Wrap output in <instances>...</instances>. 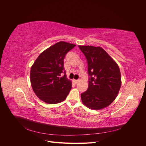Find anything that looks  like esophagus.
<instances>
[{"label":"esophagus","instance_id":"34e87169","mask_svg":"<svg viewBox=\"0 0 146 146\" xmlns=\"http://www.w3.org/2000/svg\"><path fill=\"white\" fill-rule=\"evenodd\" d=\"M73 82H74V83L75 84H76V83H77L78 82V80H73Z\"/></svg>","mask_w":146,"mask_h":146}]
</instances>
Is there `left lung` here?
<instances>
[{"label":"left lung","instance_id":"1","mask_svg":"<svg viewBox=\"0 0 146 146\" xmlns=\"http://www.w3.org/2000/svg\"><path fill=\"white\" fill-rule=\"evenodd\" d=\"M88 63V90L81 94L83 104L93 110L108 107L117 97L121 86L120 69L100 47L78 46Z\"/></svg>","mask_w":146,"mask_h":146}]
</instances>
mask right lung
Here are the masks:
<instances>
[{
    "label": "right lung",
    "instance_id": "add662e5",
    "mask_svg": "<svg viewBox=\"0 0 146 146\" xmlns=\"http://www.w3.org/2000/svg\"><path fill=\"white\" fill-rule=\"evenodd\" d=\"M60 41L47 48L38 56L30 70V82L34 92L44 102L55 104L64 100L72 88L66 78L64 59L76 46ZM64 72L62 77L61 73Z\"/></svg>",
    "mask_w": 146,
    "mask_h": 146
}]
</instances>
